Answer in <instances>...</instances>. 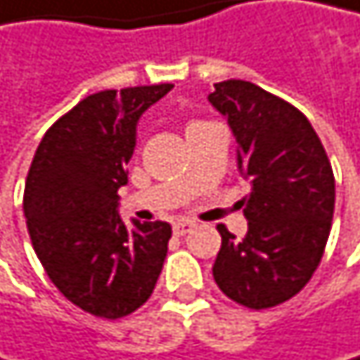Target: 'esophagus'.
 <instances>
[{
  "mask_svg": "<svg viewBox=\"0 0 360 360\" xmlns=\"http://www.w3.org/2000/svg\"><path fill=\"white\" fill-rule=\"evenodd\" d=\"M192 228H194V224H192V221L179 219V221H174V224H172V233H174L176 237H184V235H188V233H190Z\"/></svg>",
  "mask_w": 360,
  "mask_h": 360,
  "instance_id": "esophagus-1",
  "label": "esophagus"
}]
</instances>
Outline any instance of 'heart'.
<instances>
[{
	"instance_id": "heart-1",
	"label": "heart",
	"mask_w": 360,
	"mask_h": 360,
	"mask_svg": "<svg viewBox=\"0 0 360 360\" xmlns=\"http://www.w3.org/2000/svg\"><path fill=\"white\" fill-rule=\"evenodd\" d=\"M194 123H202V121H192V123H190V125H194Z\"/></svg>"
}]
</instances>
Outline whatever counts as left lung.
Masks as SVG:
<instances>
[{"instance_id":"left-lung-1","label":"left lung","mask_w":360,"mask_h":360,"mask_svg":"<svg viewBox=\"0 0 360 360\" xmlns=\"http://www.w3.org/2000/svg\"><path fill=\"white\" fill-rule=\"evenodd\" d=\"M209 102L228 117L239 145V168L252 179L243 200L248 235L237 241L219 224L213 264L219 290L250 309H269L299 295L324 254L335 176L328 155L290 102L248 81H221Z\"/></svg>"}]
</instances>
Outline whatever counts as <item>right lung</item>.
Masks as SVG:
<instances>
[{"instance_id":"right-lung-1","label":"right lung","mask_w":360,"mask_h":360,"mask_svg":"<svg viewBox=\"0 0 360 360\" xmlns=\"http://www.w3.org/2000/svg\"><path fill=\"white\" fill-rule=\"evenodd\" d=\"M170 83L104 89L61 115L40 141L22 211L32 245L57 290L83 311L119 320L151 297L172 228L117 213V192L136 145L139 117Z\"/></svg>"}]
</instances>
